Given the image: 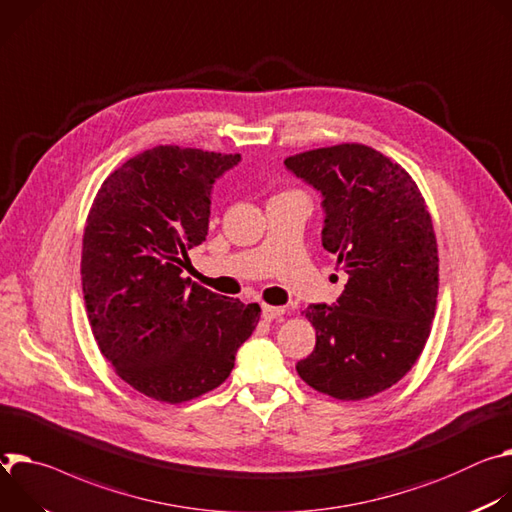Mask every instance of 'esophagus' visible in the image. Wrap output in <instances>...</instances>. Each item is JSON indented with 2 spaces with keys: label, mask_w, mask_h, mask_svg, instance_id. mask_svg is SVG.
Returning <instances> with one entry per match:
<instances>
[{
  "label": "esophagus",
  "mask_w": 512,
  "mask_h": 512,
  "mask_svg": "<svg viewBox=\"0 0 512 512\" xmlns=\"http://www.w3.org/2000/svg\"><path fill=\"white\" fill-rule=\"evenodd\" d=\"M282 313H285V309H282V307H274V305L262 303V317H264L266 321H272V319L280 317Z\"/></svg>",
  "instance_id": "1"
}]
</instances>
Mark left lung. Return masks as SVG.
Here are the masks:
<instances>
[{
	"label": "left lung",
	"instance_id": "8db88e82",
	"mask_svg": "<svg viewBox=\"0 0 512 512\" xmlns=\"http://www.w3.org/2000/svg\"><path fill=\"white\" fill-rule=\"evenodd\" d=\"M323 195V248L348 274L333 307L303 315L317 344L299 376L337 401H362L399 382L419 360L435 317L439 256L431 215L407 170L346 142L285 160Z\"/></svg>",
	"mask_w": 512,
	"mask_h": 512
}]
</instances>
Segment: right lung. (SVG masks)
Returning a JSON list of instances; mask_svg holds the SVG:
<instances>
[{"label": "right lung", "mask_w": 512, "mask_h": 512, "mask_svg": "<svg viewBox=\"0 0 512 512\" xmlns=\"http://www.w3.org/2000/svg\"><path fill=\"white\" fill-rule=\"evenodd\" d=\"M240 154L154 146L101 183L83 232L81 282L99 352L148 399L181 405L230 376L256 303L183 278L207 236L215 179Z\"/></svg>", "instance_id": "add662e5"}]
</instances>
